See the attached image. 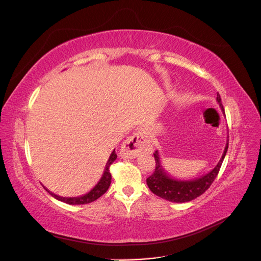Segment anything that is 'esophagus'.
Wrapping results in <instances>:
<instances>
[{"label":"esophagus","instance_id":"obj_1","mask_svg":"<svg viewBox=\"0 0 261 261\" xmlns=\"http://www.w3.org/2000/svg\"><path fill=\"white\" fill-rule=\"evenodd\" d=\"M146 150H151V140L144 132L139 130L123 141L120 154L125 159H132Z\"/></svg>","mask_w":261,"mask_h":261}]
</instances>
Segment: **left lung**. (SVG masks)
<instances>
[{
    "label": "left lung",
    "instance_id": "1",
    "mask_svg": "<svg viewBox=\"0 0 261 261\" xmlns=\"http://www.w3.org/2000/svg\"><path fill=\"white\" fill-rule=\"evenodd\" d=\"M217 102L219 103L221 110L224 113V109L221 102L220 94H217ZM228 138V137H227ZM228 148V139L226 140V145L222 156L219 160L218 164L207 174L194 179H177L168 174L161 164L160 154L158 150H155L153 155L155 160V170L152 175L147 178V185L150 191L154 195L161 197V198L171 201V202H188L197 197L202 195L211 186L213 180L216 179L218 173L220 171L221 165L225 158Z\"/></svg>",
    "mask_w": 261,
    "mask_h": 261
}]
</instances>
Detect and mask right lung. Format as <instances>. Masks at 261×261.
<instances>
[{
    "label": "right lung",
    "mask_w": 261,
    "mask_h": 261,
    "mask_svg": "<svg viewBox=\"0 0 261 261\" xmlns=\"http://www.w3.org/2000/svg\"><path fill=\"white\" fill-rule=\"evenodd\" d=\"M116 153H115V149L112 151V153L110 154L109 156V160L106 164V168H105V172L103 174H102L100 180L97 183V185L94 186L91 191L89 193H87L83 196H80V197H62V196H59V195H55L54 193L50 192L48 188L44 189L46 192H48L52 197H54L55 199H58L62 202H65L67 204H86V203H89V202H92L94 200H97L99 197H101L102 195H103L108 189L110 187V184H111V173H110V165H111L115 160H116Z\"/></svg>",
    "instance_id": "1"
}]
</instances>
